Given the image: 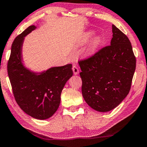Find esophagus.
<instances>
[{
    "instance_id": "obj_1",
    "label": "esophagus",
    "mask_w": 147,
    "mask_h": 147,
    "mask_svg": "<svg viewBox=\"0 0 147 147\" xmlns=\"http://www.w3.org/2000/svg\"><path fill=\"white\" fill-rule=\"evenodd\" d=\"M72 70H73L74 74H75V75H78V74H79V69H78V67L76 65H73V67H72Z\"/></svg>"
}]
</instances>
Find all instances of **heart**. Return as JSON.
I'll return each instance as SVG.
<instances>
[{"label": "heart", "instance_id": "obj_1", "mask_svg": "<svg viewBox=\"0 0 147 147\" xmlns=\"http://www.w3.org/2000/svg\"><path fill=\"white\" fill-rule=\"evenodd\" d=\"M94 35V32L92 31H88L87 33H86L83 36V38H82V43H86V42H87L90 38L92 37V36ZM101 43H102V39L100 37H96L94 38L90 44V46L88 49V53L90 55V54H92L93 53H94V52L96 51V49H98V47L100 45Z\"/></svg>", "mask_w": 147, "mask_h": 147}]
</instances>
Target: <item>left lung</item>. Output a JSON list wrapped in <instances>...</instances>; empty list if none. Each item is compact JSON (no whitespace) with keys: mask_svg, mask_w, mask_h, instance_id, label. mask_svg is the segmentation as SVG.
Returning a JSON list of instances; mask_svg holds the SVG:
<instances>
[{"mask_svg":"<svg viewBox=\"0 0 147 147\" xmlns=\"http://www.w3.org/2000/svg\"><path fill=\"white\" fill-rule=\"evenodd\" d=\"M110 45L79 61L82 96L96 111L113 110L129 93L136 57L127 36L112 25Z\"/></svg>","mask_w":147,"mask_h":147,"instance_id":"left-lung-1","label":"left lung"}]
</instances>
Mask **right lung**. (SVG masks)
<instances>
[{
	"mask_svg": "<svg viewBox=\"0 0 147 147\" xmlns=\"http://www.w3.org/2000/svg\"><path fill=\"white\" fill-rule=\"evenodd\" d=\"M37 27L29 26L14 40L8 61V75L15 100L26 114L47 119L57 111L66 82L73 76L71 64L35 72L24 65L22 48L25 37Z\"/></svg>",
	"mask_w": 147,
	"mask_h": 147,
	"instance_id": "1",
	"label": "right lung"
}]
</instances>
